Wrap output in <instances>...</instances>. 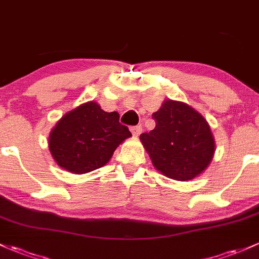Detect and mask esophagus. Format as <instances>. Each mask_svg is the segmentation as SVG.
Instances as JSON below:
<instances>
[{
    "label": "esophagus",
    "instance_id": "obj_1",
    "mask_svg": "<svg viewBox=\"0 0 259 259\" xmlns=\"http://www.w3.org/2000/svg\"><path fill=\"white\" fill-rule=\"evenodd\" d=\"M131 132H132L133 136H136V137H137V136L141 135L142 127H141V126H133V127H131Z\"/></svg>",
    "mask_w": 259,
    "mask_h": 259
}]
</instances>
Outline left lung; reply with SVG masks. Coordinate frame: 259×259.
I'll list each match as a JSON object with an SVG mask.
<instances>
[{
	"label": "left lung",
	"instance_id": "obj_1",
	"mask_svg": "<svg viewBox=\"0 0 259 259\" xmlns=\"http://www.w3.org/2000/svg\"><path fill=\"white\" fill-rule=\"evenodd\" d=\"M155 128L141 141L153 165L174 180H191L212 160L215 141L206 119L189 105L165 100L153 113Z\"/></svg>",
	"mask_w": 259,
	"mask_h": 259
}]
</instances>
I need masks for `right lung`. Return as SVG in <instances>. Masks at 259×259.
Returning <instances> with one entry per match:
<instances>
[{
    "instance_id": "add662e5",
    "label": "right lung",
    "mask_w": 259,
    "mask_h": 259,
    "mask_svg": "<svg viewBox=\"0 0 259 259\" xmlns=\"http://www.w3.org/2000/svg\"><path fill=\"white\" fill-rule=\"evenodd\" d=\"M130 130L117 112H105L90 101L65 113L49 136V151L58 165L74 174L101 168L126 138Z\"/></svg>"
}]
</instances>
